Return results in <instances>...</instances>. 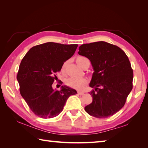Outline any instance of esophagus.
Instances as JSON below:
<instances>
[{"label":"esophagus","mask_w":148,"mask_h":148,"mask_svg":"<svg viewBox=\"0 0 148 148\" xmlns=\"http://www.w3.org/2000/svg\"><path fill=\"white\" fill-rule=\"evenodd\" d=\"M77 94H78V95H83V94H84V92H77Z\"/></svg>","instance_id":"obj_1"}]
</instances>
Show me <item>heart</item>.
Returning <instances> with one entry per match:
<instances>
[{
  "label": "heart",
  "instance_id": "obj_1",
  "mask_svg": "<svg viewBox=\"0 0 148 148\" xmlns=\"http://www.w3.org/2000/svg\"><path fill=\"white\" fill-rule=\"evenodd\" d=\"M88 60L87 58L83 56H77L76 58V62L81 67H83V66L86 61ZM67 62H65L62 66V71H65V69L67 67ZM88 83V80L86 78H76V77H71L69 78L66 81V84L69 87H71L72 88L77 90H82L83 88Z\"/></svg>",
  "mask_w": 148,
  "mask_h": 148
}]
</instances>
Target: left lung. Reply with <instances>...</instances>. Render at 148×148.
Listing matches in <instances>:
<instances>
[{
    "instance_id": "left-lung-1",
    "label": "left lung",
    "mask_w": 148,
    "mask_h": 148,
    "mask_svg": "<svg viewBox=\"0 0 148 148\" xmlns=\"http://www.w3.org/2000/svg\"><path fill=\"white\" fill-rule=\"evenodd\" d=\"M79 55L88 58L94 72L90 86L93 100L84 109L95 118H105L119 111L132 90L133 70L128 56L118 46L103 41L84 44Z\"/></svg>"
}]
</instances>
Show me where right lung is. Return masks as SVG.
Returning a JSON list of instances; mask_svg holds the SVG:
<instances>
[{"instance_id": "add662e5", "label": "right lung", "mask_w": 148, "mask_h": 148, "mask_svg": "<svg viewBox=\"0 0 148 148\" xmlns=\"http://www.w3.org/2000/svg\"><path fill=\"white\" fill-rule=\"evenodd\" d=\"M77 45L49 42L29 49L22 59L17 74L20 92L34 114L42 118H52L60 113L67 99L77 92L62 86L53 89L56 73L63 64L74 54Z\"/></svg>"}]
</instances>
